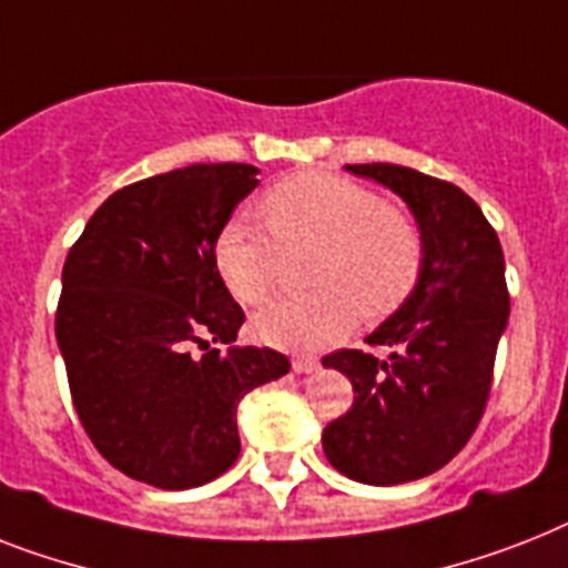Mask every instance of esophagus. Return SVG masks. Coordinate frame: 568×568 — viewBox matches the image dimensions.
I'll return each mask as SVG.
<instances>
[{"label": "esophagus", "mask_w": 568, "mask_h": 568, "mask_svg": "<svg viewBox=\"0 0 568 568\" xmlns=\"http://www.w3.org/2000/svg\"><path fill=\"white\" fill-rule=\"evenodd\" d=\"M292 367L294 373H315L317 367H321V362H317V358H294Z\"/></svg>", "instance_id": "obj_1"}]
</instances>
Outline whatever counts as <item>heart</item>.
Listing matches in <instances>:
<instances>
[{"mask_svg":"<svg viewBox=\"0 0 568 568\" xmlns=\"http://www.w3.org/2000/svg\"><path fill=\"white\" fill-rule=\"evenodd\" d=\"M274 236L230 221L215 242V265L242 303H262L280 276V248L317 244L308 268L315 292L280 297L253 321L265 344L280 349H321L344 338L356 317L390 315L417 285L423 236L403 210L356 180L303 172L283 180L262 201ZM277 242L274 243L273 239Z\"/></svg>","mask_w":568,"mask_h":568,"instance_id":"1","label":"heart"}]
</instances>
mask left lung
I'll use <instances>...</instances> for the list:
<instances>
[{"instance_id": "left-lung-1", "label": "left lung", "mask_w": 568, "mask_h": 568, "mask_svg": "<svg viewBox=\"0 0 568 568\" xmlns=\"http://www.w3.org/2000/svg\"><path fill=\"white\" fill-rule=\"evenodd\" d=\"M344 169L403 197L423 236L417 285L367 335L388 358L362 349L324 358L356 390L353 408L324 428L326 458L341 476L388 487L437 473L476 432L510 315L505 256L481 206L455 183L394 163Z\"/></svg>"}]
</instances>
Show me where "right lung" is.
Wrapping results in <instances>:
<instances>
[{
	"label": "right lung",
	"instance_id": "right-lung-1",
	"mask_svg": "<svg viewBox=\"0 0 568 568\" xmlns=\"http://www.w3.org/2000/svg\"><path fill=\"white\" fill-rule=\"evenodd\" d=\"M256 174L195 163L119 189L63 265L54 335L81 426L113 467L160 490L227 473L239 403L292 367L268 347H212L244 324L215 242Z\"/></svg>",
	"mask_w": 568,
	"mask_h": 568
}]
</instances>
